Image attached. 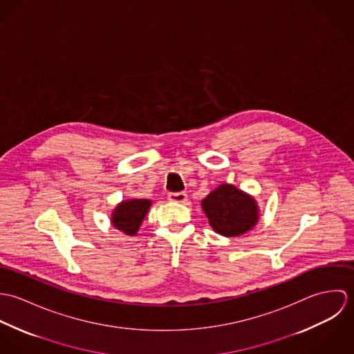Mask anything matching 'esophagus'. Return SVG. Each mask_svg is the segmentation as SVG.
<instances>
[{
    "label": "esophagus",
    "instance_id": "esophagus-1",
    "mask_svg": "<svg viewBox=\"0 0 354 354\" xmlns=\"http://www.w3.org/2000/svg\"><path fill=\"white\" fill-rule=\"evenodd\" d=\"M169 201L173 203H185L188 201V196L185 192H178V194H170Z\"/></svg>",
    "mask_w": 354,
    "mask_h": 354
}]
</instances>
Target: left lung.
Segmentation results:
<instances>
[{"label":"left lung","instance_id":"8db88e82","mask_svg":"<svg viewBox=\"0 0 354 354\" xmlns=\"http://www.w3.org/2000/svg\"><path fill=\"white\" fill-rule=\"evenodd\" d=\"M209 226L221 236L236 237L247 233L259 221V207L251 195L232 184H222L202 201Z\"/></svg>","mask_w":354,"mask_h":354}]
</instances>
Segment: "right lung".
<instances>
[{"mask_svg":"<svg viewBox=\"0 0 354 354\" xmlns=\"http://www.w3.org/2000/svg\"><path fill=\"white\" fill-rule=\"evenodd\" d=\"M150 205L151 201L149 199H131L120 203L111 214L113 226L127 236H135Z\"/></svg>","mask_w":354,"mask_h":354,"instance_id":"1","label":"right lung"}]
</instances>
